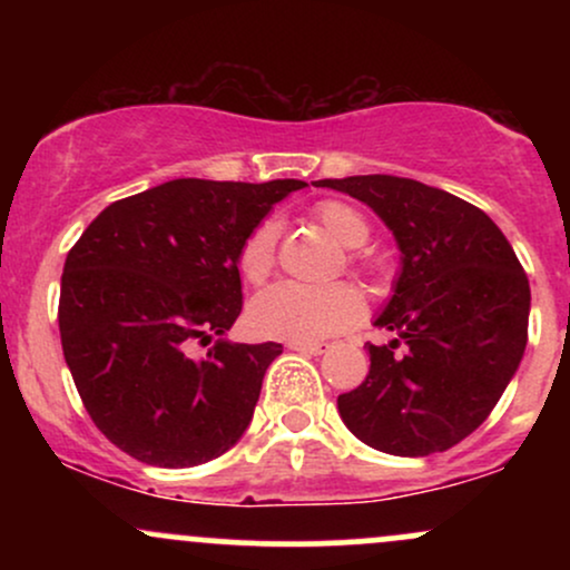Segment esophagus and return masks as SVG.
Masks as SVG:
<instances>
[{"label": "esophagus", "instance_id": "34e87169", "mask_svg": "<svg viewBox=\"0 0 570 570\" xmlns=\"http://www.w3.org/2000/svg\"><path fill=\"white\" fill-rule=\"evenodd\" d=\"M289 348L297 353H305V356H318V353H324L326 345L324 343H289Z\"/></svg>", "mask_w": 570, "mask_h": 570}]
</instances>
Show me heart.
I'll return each instance as SVG.
<instances>
[{
  "label": "heart",
  "mask_w": 570,
  "mask_h": 570,
  "mask_svg": "<svg viewBox=\"0 0 570 570\" xmlns=\"http://www.w3.org/2000/svg\"><path fill=\"white\" fill-rule=\"evenodd\" d=\"M311 219L324 227L340 246L356 248L367 240L370 225L362 212L343 200H322L311 208ZM276 263V230L273 225L254 227L238 252V273L246 284H263ZM358 276H372V267L353 265ZM364 316V297L348 284L311 286L276 284L259 292L248 305V326L259 337L316 343L337 332L351 330Z\"/></svg>",
  "instance_id": "1"
}]
</instances>
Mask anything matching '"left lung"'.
<instances>
[{
	"mask_svg": "<svg viewBox=\"0 0 570 570\" xmlns=\"http://www.w3.org/2000/svg\"><path fill=\"white\" fill-rule=\"evenodd\" d=\"M316 187L367 203L402 248V276L375 322L394 340L367 343L370 372L337 396L340 417L383 453H444L482 426L520 367L525 271L495 222L444 189L391 174Z\"/></svg>",
	"mask_w": 570,
	"mask_h": 570,
	"instance_id": "obj_1",
	"label": "left lung"
}]
</instances>
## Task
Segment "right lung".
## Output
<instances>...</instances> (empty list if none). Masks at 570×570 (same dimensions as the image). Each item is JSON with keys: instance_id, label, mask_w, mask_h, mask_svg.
I'll return each mask as SVG.
<instances>
[{"instance_id": "1", "label": "right lung", "mask_w": 570, "mask_h": 570, "mask_svg": "<svg viewBox=\"0 0 570 570\" xmlns=\"http://www.w3.org/2000/svg\"><path fill=\"white\" fill-rule=\"evenodd\" d=\"M299 187L174 179L115 200L69 248L63 358L90 421L122 453L181 469L240 440L281 345L217 340L198 358L193 348L240 316V244Z\"/></svg>"}]
</instances>
